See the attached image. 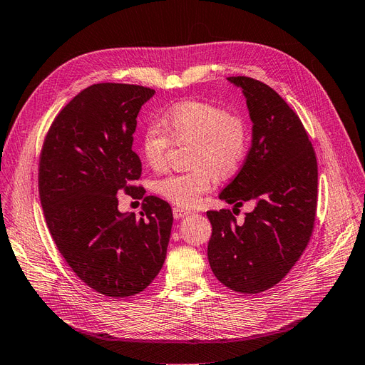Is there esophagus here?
Returning <instances> with one entry per match:
<instances>
[{
    "label": "esophagus",
    "mask_w": 365,
    "mask_h": 365,
    "mask_svg": "<svg viewBox=\"0 0 365 365\" xmlns=\"http://www.w3.org/2000/svg\"><path fill=\"white\" fill-rule=\"evenodd\" d=\"M173 217H175L177 220H180V218H184V217H188L190 214V211H187V210H182V207H173Z\"/></svg>",
    "instance_id": "1"
}]
</instances>
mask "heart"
Segmentation results:
<instances>
[{"label": "heart", "mask_w": 365, "mask_h": 365, "mask_svg": "<svg viewBox=\"0 0 365 365\" xmlns=\"http://www.w3.org/2000/svg\"><path fill=\"white\" fill-rule=\"evenodd\" d=\"M170 141L192 143L190 166L193 169L154 181L153 190L170 203L193 207L211 192L215 177L229 178L244 165L250 151V126L240 114L202 101H185L166 110L159 123L148 125L141 136L145 163L162 170Z\"/></svg>", "instance_id": "heart-1"}]
</instances>
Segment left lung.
Segmentation results:
<instances>
[{"label":"left lung","instance_id":"8db88e82","mask_svg":"<svg viewBox=\"0 0 365 365\" xmlns=\"http://www.w3.org/2000/svg\"><path fill=\"white\" fill-rule=\"evenodd\" d=\"M242 89L252 121L244 166L220 193L242 206L255 202L237 224L230 210L207 211L212 235L207 259L217 279L233 291L257 294L274 287L307 247L317 214V155L299 115L267 84L227 77Z\"/></svg>","mask_w":365,"mask_h":365}]
</instances>
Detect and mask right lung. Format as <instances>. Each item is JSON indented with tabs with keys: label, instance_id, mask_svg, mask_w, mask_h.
I'll return each instance as SVG.
<instances>
[{
	"label": "right lung",
	"instance_id": "1",
	"mask_svg": "<svg viewBox=\"0 0 365 365\" xmlns=\"http://www.w3.org/2000/svg\"><path fill=\"white\" fill-rule=\"evenodd\" d=\"M155 92L99 83L80 92L51 123L40 155L38 188L47 227L68 266L108 297L144 291L168 251L172 210L147 196L141 218L118 211L120 192L141 177L132 150L136 117Z\"/></svg>",
	"mask_w": 365,
	"mask_h": 365
}]
</instances>
